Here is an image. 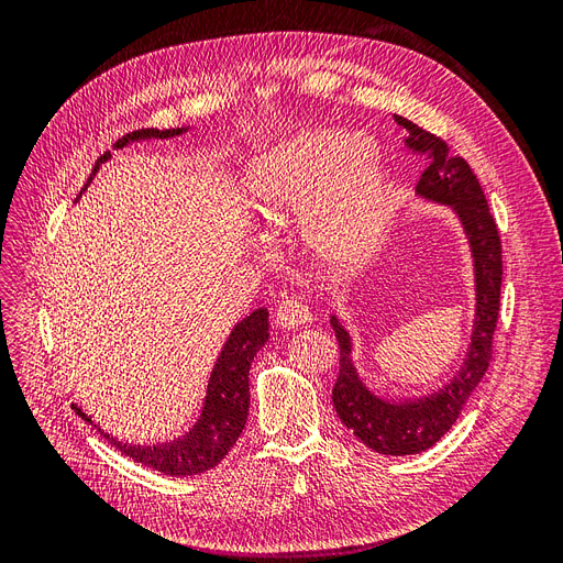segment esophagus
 Wrapping results in <instances>:
<instances>
[{"label":"esophagus","instance_id":"1","mask_svg":"<svg viewBox=\"0 0 563 563\" xmlns=\"http://www.w3.org/2000/svg\"><path fill=\"white\" fill-rule=\"evenodd\" d=\"M308 321H312V312L308 310V305H302V300L298 298L282 300L279 308L275 310V323L279 329H298Z\"/></svg>","mask_w":563,"mask_h":563}]
</instances>
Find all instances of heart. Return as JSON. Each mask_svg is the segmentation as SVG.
I'll return each instance as SVG.
<instances>
[{
  "mask_svg": "<svg viewBox=\"0 0 563 563\" xmlns=\"http://www.w3.org/2000/svg\"><path fill=\"white\" fill-rule=\"evenodd\" d=\"M244 195L267 228L300 216V244L310 258L335 275H350L380 249L395 187L368 135L310 131L255 157Z\"/></svg>",
  "mask_w": 563,
  "mask_h": 563,
  "instance_id": "obj_1",
  "label": "heart"
}]
</instances>
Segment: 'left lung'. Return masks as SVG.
<instances>
[{"label":"left lung","instance_id":"1","mask_svg":"<svg viewBox=\"0 0 563 563\" xmlns=\"http://www.w3.org/2000/svg\"><path fill=\"white\" fill-rule=\"evenodd\" d=\"M395 122L408 131L406 145L430 157L416 192L420 199L449 207L470 246L474 269V319L465 360L455 376L420 397H387L368 387L354 362L352 333L335 312L331 329L340 347V373L333 385L338 418L354 437L383 455H413L432 449L457 420L470 395L482 383L490 362L493 331L500 310L503 249L479 180L463 157L449 155V145L404 117Z\"/></svg>","mask_w":563,"mask_h":563}]
</instances>
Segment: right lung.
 <instances>
[{"label":"right lung","instance_id":"obj_1","mask_svg":"<svg viewBox=\"0 0 563 563\" xmlns=\"http://www.w3.org/2000/svg\"><path fill=\"white\" fill-rule=\"evenodd\" d=\"M190 126L183 129H141L126 133L124 139L114 143V150H122L131 143L150 141V139H176ZM110 159V152H106L93 166V174L87 180V185L93 180L100 164ZM84 185V190H87ZM81 197V192H79ZM269 312L265 308L253 310L249 317H244L236 327L230 331L223 350H220L218 360L213 364V371L209 376L207 385V397H203L201 411L197 416V422L185 434L172 439V441H159V444H129V441H119L110 432H106L100 424L91 420L81 411L77 404L73 408L79 418L96 424V430L103 434L110 444H114L124 455L133 457L135 463H143L152 470L164 472L168 476H187V474H201L211 467H216L220 460L228 455V451L236 444L240 439L246 418H249V368L253 356L267 343L269 338Z\"/></svg>","mask_w":563,"mask_h":563}]
</instances>
